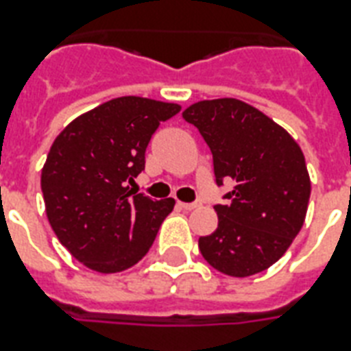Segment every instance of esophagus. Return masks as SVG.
Returning a JSON list of instances; mask_svg holds the SVG:
<instances>
[{"label":"esophagus","mask_w":351,"mask_h":351,"mask_svg":"<svg viewBox=\"0 0 351 351\" xmlns=\"http://www.w3.org/2000/svg\"><path fill=\"white\" fill-rule=\"evenodd\" d=\"M202 206V202H178V208L182 209H186V211H193V209H197Z\"/></svg>","instance_id":"obj_1"}]
</instances>
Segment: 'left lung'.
I'll return each mask as SVG.
<instances>
[{
  "mask_svg": "<svg viewBox=\"0 0 351 351\" xmlns=\"http://www.w3.org/2000/svg\"><path fill=\"white\" fill-rule=\"evenodd\" d=\"M213 153L217 184L233 182L217 204L219 228L198 239L209 266L251 277L273 266L304 224L311 182L304 154L286 129L234 98L202 100L182 112Z\"/></svg>",
  "mask_w": 351,
  "mask_h": 351,
  "instance_id": "obj_1",
  "label": "left lung"
}]
</instances>
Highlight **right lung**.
<instances>
[{"mask_svg":"<svg viewBox=\"0 0 351 351\" xmlns=\"http://www.w3.org/2000/svg\"><path fill=\"white\" fill-rule=\"evenodd\" d=\"M178 104L121 96L73 120L41 169L49 224L89 269L118 273L142 261L173 198H149L127 186L145 167V149Z\"/></svg>","mask_w":351,"mask_h":351,"instance_id":"1","label":"right lung"}]
</instances>
